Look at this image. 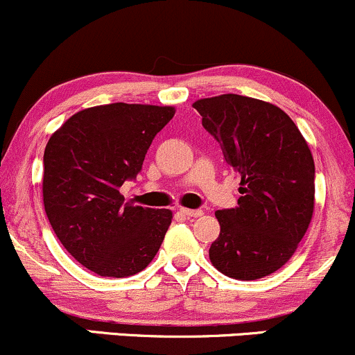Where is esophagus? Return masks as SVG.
Wrapping results in <instances>:
<instances>
[{
	"label": "esophagus",
	"instance_id": "esophagus-1",
	"mask_svg": "<svg viewBox=\"0 0 355 355\" xmlns=\"http://www.w3.org/2000/svg\"><path fill=\"white\" fill-rule=\"evenodd\" d=\"M179 211L182 213L184 216H188V218H198V216L203 215V211L201 209H188V208H181Z\"/></svg>",
	"mask_w": 355,
	"mask_h": 355
}]
</instances>
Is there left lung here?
<instances>
[{
	"label": "left lung",
	"instance_id": "8db88e82",
	"mask_svg": "<svg viewBox=\"0 0 355 355\" xmlns=\"http://www.w3.org/2000/svg\"><path fill=\"white\" fill-rule=\"evenodd\" d=\"M225 161L240 174L239 207L218 209L209 261L234 279L281 269L306 234L315 207V162L295 121L270 103L222 94L194 103Z\"/></svg>",
	"mask_w": 355,
	"mask_h": 355
}]
</instances>
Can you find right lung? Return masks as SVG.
Listing matches in <instances>:
<instances>
[{
	"label": "right lung",
	"mask_w": 355,
	"mask_h": 355,
	"mask_svg": "<svg viewBox=\"0 0 355 355\" xmlns=\"http://www.w3.org/2000/svg\"><path fill=\"white\" fill-rule=\"evenodd\" d=\"M173 106H93L72 115L44 152V207L57 239L79 264L105 277H127L150 264L173 220L171 209L125 203Z\"/></svg>",
	"instance_id": "right-lung-1"
}]
</instances>
